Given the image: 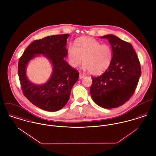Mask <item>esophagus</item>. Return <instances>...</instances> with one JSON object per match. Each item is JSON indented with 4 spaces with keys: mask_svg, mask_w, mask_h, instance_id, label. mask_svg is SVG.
Wrapping results in <instances>:
<instances>
[{
    "mask_svg": "<svg viewBox=\"0 0 156 156\" xmlns=\"http://www.w3.org/2000/svg\"><path fill=\"white\" fill-rule=\"evenodd\" d=\"M84 77H85V75H83V74H81V73L79 74V79H82Z\"/></svg>",
    "mask_w": 156,
    "mask_h": 156,
    "instance_id": "obj_1",
    "label": "esophagus"
}]
</instances>
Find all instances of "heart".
<instances>
[{"label": "heart", "mask_w": 156, "mask_h": 156, "mask_svg": "<svg viewBox=\"0 0 156 156\" xmlns=\"http://www.w3.org/2000/svg\"><path fill=\"white\" fill-rule=\"evenodd\" d=\"M69 65L77 68L82 62L83 68L94 75L105 72L111 64L113 51L111 46L102 44L90 37H82L77 40L76 46L69 45L68 48Z\"/></svg>", "instance_id": "obj_1"}]
</instances>
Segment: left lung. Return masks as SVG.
Returning a JSON list of instances; mask_svg holds the SVG:
<instances>
[{
	"mask_svg": "<svg viewBox=\"0 0 156 156\" xmlns=\"http://www.w3.org/2000/svg\"><path fill=\"white\" fill-rule=\"evenodd\" d=\"M106 38L112 45L113 58L108 69L92 77L90 94L93 101L105 109L118 108L133 95L141 74L140 65L133 46L113 35Z\"/></svg>",
	"mask_w": 156,
	"mask_h": 156,
	"instance_id": "obj_1",
	"label": "left lung"
}]
</instances>
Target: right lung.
<instances>
[{
    "label": "right lung",
    "instance_id": "right-lung-1",
    "mask_svg": "<svg viewBox=\"0 0 156 156\" xmlns=\"http://www.w3.org/2000/svg\"><path fill=\"white\" fill-rule=\"evenodd\" d=\"M69 34L56 35L36 40L29 45L19 61L18 74L23 95L34 105L46 111L61 109L69 100L72 87L79 73L64 60ZM44 54L52 63L53 73L49 81L37 86L27 80L25 67L37 54Z\"/></svg>",
    "mask_w": 156,
    "mask_h": 156
}]
</instances>
